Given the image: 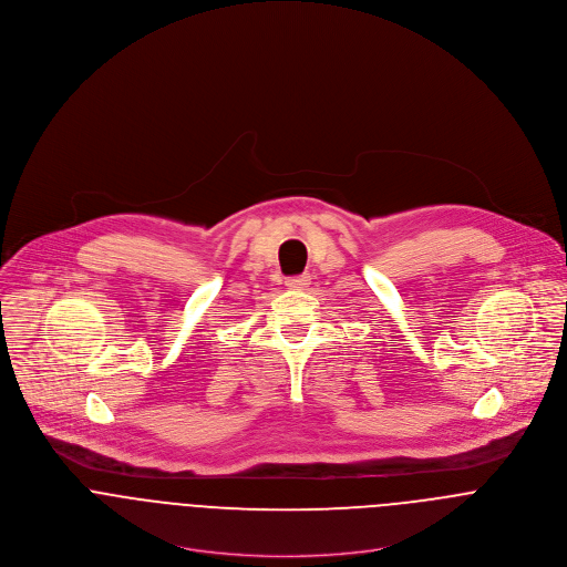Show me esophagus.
Returning a JSON list of instances; mask_svg holds the SVG:
<instances>
[{
  "label": "esophagus",
  "instance_id": "obj_1",
  "mask_svg": "<svg viewBox=\"0 0 567 567\" xmlns=\"http://www.w3.org/2000/svg\"><path fill=\"white\" fill-rule=\"evenodd\" d=\"M286 286L288 288H295V290H303L310 286V275H297V277H288L286 279Z\"/></svg>",
  "mask_w": 567,
  "mask_h": 567
}]
</instances>
